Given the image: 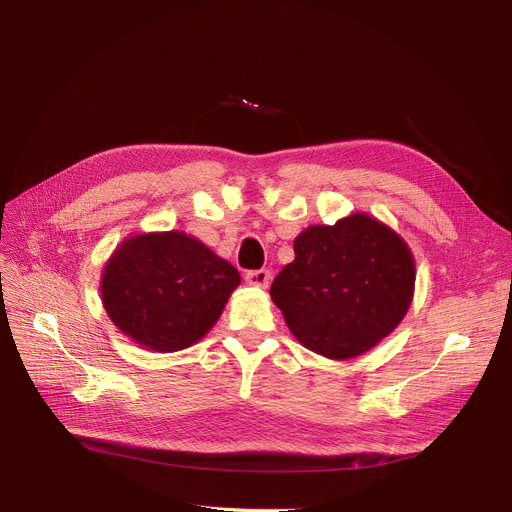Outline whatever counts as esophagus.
I'll use <instances>...</instances> for the list:
<instances>
[{
  "label": "esophagus",
  "instance_id": "1",
  "mask_svg": "<svg viewBox=\"0 0 512 512\" xmlns=\"http://www.w3.org/2000/svg\"><path fill=\"white\" fill-rule=\"evenodd\" d=\"M270 270H253V272H247L245 274V282L253 288H267V284H270Z\"/></svg>",
  "mask_w": 512,
  "mask_h": 512
}]
</instances>
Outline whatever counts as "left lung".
Masks as SVG:
<instances>
[{
	"mask_svg": "<svg viewBox=\"0 0 512 512\" xmlns=\"http://www.w3.org/2000/svg\"><path fill=\"white\" fill-rule=\"evenodd\" d=\"M415 261L392 228L367 213L294 238V261L270 294L290 332L309 351L344 361L363 355L407 315Z\"/></svg>",
	"mask_w": 512,
	"mask_h": 512,
	"instance_id": "8db88e82",
	"label": "left lung"
}]
</instances>
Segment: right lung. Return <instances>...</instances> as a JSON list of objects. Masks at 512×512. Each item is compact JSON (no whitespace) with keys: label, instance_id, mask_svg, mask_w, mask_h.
I'll return each instance as SVG.
<instances>
[{"label":"right lung","instance_id":"obj_1","mask_svg":"<svg viewBox=\"0 0 512 512\" xmlns=\"http://www.w3.org/2000/svg\"><path fill=\"white\" fill-rule=\"evenodd\" d=\"M240 274L184 232L126 238L105 263L101 301L128 338L155 353L201 340L220 319Z\"/></svg>","mask_w":512,"mask_h":512}]
</instances>
